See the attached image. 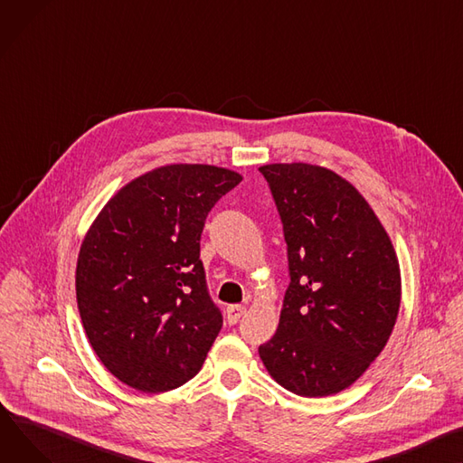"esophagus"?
Here are the masks:
<instances>
[{"instance_id":"esophagus-1","label":"esophagus","mask_w":463,"mask_h":463,"mask_svg":"<svg viewBox=\"0 0 463 463\" xmlns=\"http://www.w3.org/2000/svg\"><path fill=\"white\" fill-rule=\"evenodd\" d=\"M243 315H245V307L243 305H231V307H227V322L231 326L238 324Z\"/></svg>"}]
</instances>
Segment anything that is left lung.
Listing matches in <instances>:
<instances>
[{
    "label": "left lung",
    "instance_id": "1",
    "mask_svg": "<svg viewBox=\"0 0 463 463\" xmlns=\"http://www.w3.org/2000/svg\"><path fill=\"white\" fill-rule=\"evenodd\" d=\"M290 285L279 327L259 346L271 378L301 396L350 387L387 345L400 268L373 208L348 180L311 164H271Z\"/></svg>",
    "mask_w": 463,
    "mask_h": 463
}]
</instances>
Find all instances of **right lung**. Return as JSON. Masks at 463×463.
<instances>
[{
	"label": "right lung",
	"mask_w": 463,
	"mask_h": 463,
	"mask_svg": "<svg viewBox=\"0 0 463 463\" xmlns=\"http://www.w3.org/2000/svg\"><path fill=\"white\" fill-rule=\"evenodd\" d=\"M241 176L176 164L127 184L90 225L76 268L83 329L108 371L143 392L190 382L223 317L201 255L208 212Z\"/></svg>",
	"instance_id": "obj_1"
}]
</instances>
